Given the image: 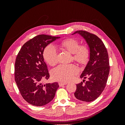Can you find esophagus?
Masks as SVG:
<instances>
[{"instance_id":"esophagus-1","label":"esophagus","mask_w":125,"mask_h":125,"mask_svg":"<svg viewBox=\"0 0 125 125\" xmlns=\"http://www.w3.org/2000/svg\"><path fill=\"white\" fill-rule=\"evenodd\" d=\"M67 84V83H66V82H59V85L60 86H62L64 85H66Z\"/></svg>"}]
</instances>
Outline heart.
I'll use <instances>...</instances> for the list:
<instances>
[{"instance_id": "b5f03b06", "label": "heart", "mask_w": 125, "mask_h": 125, "mask_svg": "<svg viewBox=\"0 0 125 125\" xmlns=\"http://www.w3.org/2000/svg\"><path fill=\"white\" fill-rule=\"evenodd\" d=\"M61 46L73 54V59L78 63L85 64L88 62L90 50L87 45H80L78 40L70 38L63 41L61 43ZM43 57L45 61L50 65H54L57 63L58 53L54 45L50 44L45 47ZM78 73V68L74 65H59L52 69V75L54 80L65 82L71 80Z\"/></svg>"}]
</instances>
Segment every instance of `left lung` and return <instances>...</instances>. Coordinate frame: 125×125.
<instances>
[{"instance_id": "8db88e82", "label": "left lung", "mask_w": 125, "mask_h": 125, "mask_svg": "<svg viewBox=\"0 0 125 125\" xmlns=\"http://www.w3.org/2000/svg\"><path fill=\"white\" fill-rule=\"evenodd\" d=\"M85 39L90 50L89 61L80 75L88 80L76 84L74 93L77 99L84 102H92L99 97L106 84L109 73L108 52L103 42L96 35L85 31H75Z\"/></svg>"}]
</instances>
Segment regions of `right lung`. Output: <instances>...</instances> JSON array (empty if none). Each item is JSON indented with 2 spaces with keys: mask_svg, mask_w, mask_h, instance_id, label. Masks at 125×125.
Returning a JSON list of instances; mask_svg holds the SVG:
<instances>
[{
  "mask_svg": "<svg viewBox=\"0 0 125 125\" xmlns=\"http://www.w3.org/2000/svg\"><path fill=\"white\" fill-rule=\"evenodd\" d=\"M60 37L41 34L22 46L17 56L14 79L23 99L29 104L42 106L50 103L59 88L57 82L43 84L50 78L44 61L43 52L47 45Z\"/></svg>",
  "mask_w": 125,
  "mask_h": 125,
  "instance_id": "1",
  "label": "right lung"
}]
</instances>
